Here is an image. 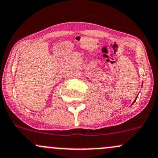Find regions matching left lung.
<instances>
[{
	"instance_id": "left-lung-1",
	"label": "left lung",
	"mask_w": 158,
	"mask_h": 158,
	"mask_svg": "<svg viewBox=\"0 0 158 158\" xmlns=\"http://www.w3.org/2000/svg\"><path fill=\"white\" fill-rule=\"evenodd\" d=\"M136 100H134V101H133V103H135V102H136Z\"/></svg>"
}]
</instances>
